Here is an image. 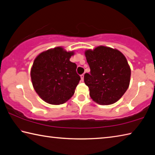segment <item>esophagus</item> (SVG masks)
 Wrapping results in <instances>:
<instances>
[{"label":"esophagus","instance_id":"esophagus-1","mask_svg":"<svg viewBox=\"0 0 155 155\" xmlns=\"http://www.w3.org/2000/svg\"><path fill=\"white\" fill-rule=\"evenodd\" d=\"M81 81H84V74H81Z\"/></svg>","mask_w":155,"mask_h":155}]
</instances>
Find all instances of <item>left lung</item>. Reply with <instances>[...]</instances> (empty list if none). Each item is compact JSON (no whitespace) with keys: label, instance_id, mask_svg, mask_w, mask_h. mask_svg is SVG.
Masks as SVG:
<instances>
[{"label":"left lung","instance_id":"8db88e82","mask_svg":"<svg viewBox=\"0 0 155 155\" xmlns=\"http://www.w3.org/2000/svg\"><path fill=\"white\" fill-rule=\"evenodd\" d=\"M85 55L90 74L84 75L93 101L100 105H110L121 98L127 90L131 68L126 58L117 49L98 46L87 49Z\"/></svg>","mask_w":155,"mask_h":155}]
</instances>
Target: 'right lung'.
Returning <instances> with one entry per match:
<instances>
[{"label":"right lung","mask_w":155,"mask_h":155,"mask_svg":"<svg viewBox=\"0 0 155 155\" xmlns=\"http://www.w3.org/2000/svg\"><path fill=\"white\" fill-rule=\"evenodd\" d=\"M74 51L58 47L41 53L34 60L30 77L34 89L45 102L53 105L72 97L81 80L77 64L70 61Z\"/></svg>","instance_id":"add662e5"}]
</instances>
